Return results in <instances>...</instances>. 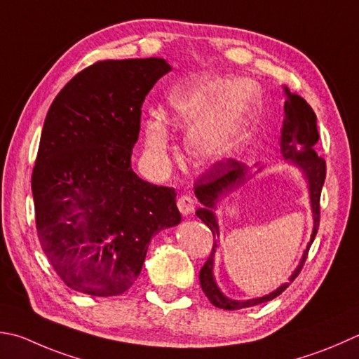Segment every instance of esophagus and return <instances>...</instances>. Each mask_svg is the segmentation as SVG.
Wrapping results in <instances>:
<instances>
[{"label":"esophagus","mask_w":359,"mask_h":359,"mask_svg":"<svg viewBox=\"0 0 359 359\" xmlns=\"http://www.w3.org/2000/svg\"><path fill=\"white\" fill-rule=\"evenodd\" d=\"M177 207H179L182 215L188 216V215H191L194 212L196 202H194V199L191 198V196L185 194V196H180V198L177 199Z\"/></svg>","instance_id":"obj_1"}]
</instances>
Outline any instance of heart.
I'll list each match as a JSON object with an SVG mask.
<instances>
[{"instance_id": "1", "label": "heart", "mask_w": 359, "mask_h": 359, "mask_svg": "<svg viewBox=\"0 0 359 359\" xmlns=\"http://www.w3.org/2000/svg\"><path fill=\"white\" fill-rule=\"evenodd\" d=\"M258 111V88L244 79L210 77L175 90L165 119L151 115L143 124L144 144L152 156L165 157L171 128L188 129L187 151L199 166L230 158L248 140Z\"/></svg>"}]
</instances>
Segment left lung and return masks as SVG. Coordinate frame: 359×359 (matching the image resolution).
Segmentation results:
<instances>
[{
	"label": "left lung",
	"instance_id": "1",
	"mask_svg": "<svg viewBox=\"0 0 359 359\" xmlns=\"http://www.w3.org/2000/svg\"><path fill=\"white\" fill-rule=\"evenodd\" d=\"M285 119L282 128V138H280V154H282L283 160L291 161L294 166H297L300 172L308 184V193H310V203L313 212V231L310 243H308L306 249L304 250V255L300 258V263L287 278V282L282 286H278L276 291L271 294H266L263 297L249 299V300H233L227 296H224L222 291L217 287L216 280L213 276V266H215V254L216 249L219 248V240H215L212 254L203 264V268L199 272V280L202 291L205 292L208 300L217 308L222 310H241V308L255 306L264 302H269L280 296L287 286H290L304 266L308 250H310L311 244L318 233L319 229V215H320V191L325 182V160L318 156L314 151V144L319 140L318 124H316V114L310 107L304 97H300L296 93H291L290 90L285 87ZM263 166H258L257 171H262ZM249 180L248 170L244 165L238 163L235 160L221 161V163L215 165L212 170L202 175L201 179L196 180L194 185V194L198 201L202 203V207L198 208L199 219L207 224V227L212 230L213 238H219V226H217L216 219V208L217 203L221 202L222 196L233 191V189L240 188Z\"/></svg>",
	"mask_w": 359,
	"mask_h": 359
}]
</instances>
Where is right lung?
<instances>
[{
  "mask_svg": "<svg viewBox=\"0 0 359 359\" xmlns=\"http://www.w3.org/2000/svg\"><path fill=\"white\" fill-rule=\"evenodd\" d=\"M168 72L158 57L96 62L48 110L32 171L35 226L49 263L74 291H128L152 236L182 219L175 189L144 182L130 165L144 97Z\"/></svg>",
  "mask_w": 359,
  "mask_h": 359,
  "instance_id": "right-lung-1",
  "label": "right lung"
}]
</instances>
